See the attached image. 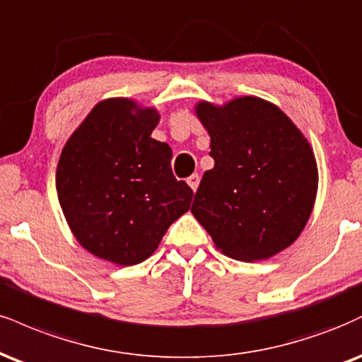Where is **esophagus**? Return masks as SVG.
<instances>
[{"mask_svg":"<svg viewBox=\"0 0 362 362\" xmlns=\"http://www.w3.org/2000/svg\"><path fill=\"white\" fill-rule=\"evenodd\" d=\"M187 184L190 185V189L194 190H197V187H199V184H200V177L197 175V173H194V175H190L189 178H187Z\"/></svg>","mask_w":362,"mask_h":362,"instance_id":"esophagus-1","label":"esophagus"}]
</instances>
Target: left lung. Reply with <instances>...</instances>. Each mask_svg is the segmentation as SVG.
Instances as JSON below:
<instances>
[{"label": "left lung", "instance_id": "left-lung-1", "mask_svg": "<svg viewBox=\"0 0 362 362\" xmlns=\"http://www.w3.org/2000/svg\"><path fill=\"white\" fill-rule=\"evenodd\" d=\"M197 116L211 134L214 168L204 173L192 214L228 256L267 259L305 228L317 194L312 148L276 106L239 98Z\"/></svg>", "mask_w": 362, "mask_h": 362}]
</instances>
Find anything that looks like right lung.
<instances>
[{
	"instance_id": "right-lung-1",
	"label": "right lung",
	"mask_w": 362,
	"mask_h": 362,
	"mask_svg": "<svg viewBox=\"0 0 362 362\" xmlns=\"http://www.w3.org/2000/svg\"><path fill=\"white\" fill-rule=\"evenodd\" d=\"M155 110L107 99L65 143L57 165V195L77 241L98 258L132 267L158 247L192 202L173 177L172 148L151 138Z\"/></svg>"
}]
</instances>
